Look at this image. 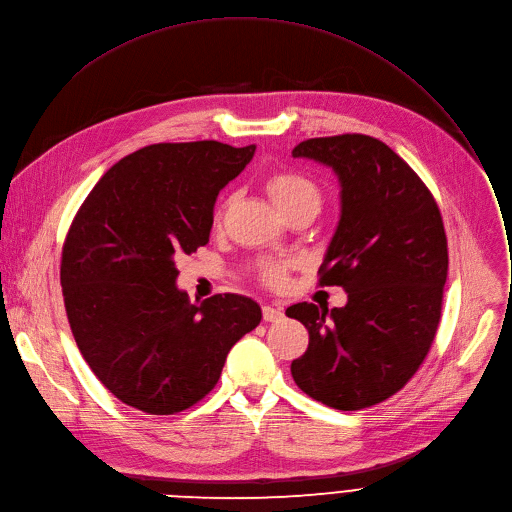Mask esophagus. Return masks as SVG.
I'll return each mask as SVG.
<instances>
[{
	"instance_id": "esophagus-1",
	"label": "esophagus",
	"mask_w": 512,
	"mask_h": 512,
	"mask_svg": "<svg viewBox=\"0 0 512 512\" xmlns=\"http://www.w3.org/2000/svg\"><path fill=\"white\" fill-rule=\"evenodd\" d=\"M284 318L282 308H273V306H263V320L265 322H277Z\"/></svg>"
}]
</instances>
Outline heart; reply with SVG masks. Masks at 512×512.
Masks as SVG:
<instances>
[{
    "instance_id": "b5f03b06",
    "label": "heart",
    "mask_w": 512,
    "mask_h": 512,
    "mask_svg": "<svg viewBox=\"0 0 512 512\" xmlns=\"http://www.w3.org/2000/svg\"><path fill=\"white\" fill-rule=\"evenodd\" d=\"M265 188L273 204L282 212L298 206V204H314L320 206V192L316 183L298 171H275L267 177ZM265 277L271 284H280L284 277V269L280 265H273L265 271Z\"/></svg>"
}]
</instances>
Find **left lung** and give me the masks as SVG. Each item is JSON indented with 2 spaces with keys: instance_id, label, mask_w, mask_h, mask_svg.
<instances>
[{
  "instance_id": "1",
  "label": "left lung",
  "mask_w": 512,
  "mask_h": 512,
  "mask_svg": "<svg viewBox=\"0 0 512 512\" xmlns=\"http://www.w3.org/2000/svg\"><path fill=\"white\" fill-rule=\"evenodd\" d=\"M292 157L339 179L341 214L320 284L347 292L343 308L286 310L310 335L292 378L322 404L361 410L404 388L431 349L449 263L441 212L421 177L374 136L308 138Z\"/></svg>"
}]
</instances>
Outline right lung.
<instances>
[{
	"instance_id": "add662e5",
	"label": "right lung",
	"mask_w": 512,
	"mask_h": 512,
	"mask_svg": "<svg viewBox=\"0 0 512 512\" xmlns=\"http://www.w3.org/2000/svg\"><path fill=\"white\" fill-rule=\"evenodd\" d=\"M255 145L161 143L110 167L79 208L61 286L75 343L98 380L149 414L194 406L218 382L230 347L261 322L255 300L192 304L175 257L210 241L214 202Z\"/></svg>"
}]
</instances>
